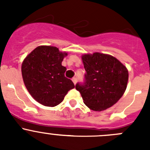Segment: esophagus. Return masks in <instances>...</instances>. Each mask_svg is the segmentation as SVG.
Listing matches in <instances>:
<instances>
[{
  "label": "esophagus",
  "mask_w": 150,
  "mask_h": 150,
  "mask_svg": "<svg viewBox=\"0 0 150 150\" xmlns=\"http://www.w3.org/2000/svg\"><path fill=\"white\" fill-rule=\"evenodd\" d=\"M72 81H73V83H74V85H76V82H77V79H76V78H75V77H74L72 79Z\"/></svg>",
  "instance_id": "34e87169"
}]
</instances>
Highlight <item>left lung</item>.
<instances>
[{
  "instance_id": "left-lung-1",
  "label": "left lung",
  "mask_w": 150,
  "mask_h": 150,
  "mask_svg": "<svg viewBox=\"0 0 150 150\" xmlns=\"http://www.w3.org/2000/svg\"><path fill=\"white\" fill-rule=\"evenodd\" d=\"M82 61L86 71L84 84L76 85L84 104L94 111L114 105L125 93L128 71L116 58L108 54H84Z\"/></svg>"
}]
</instances>
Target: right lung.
I'll return each instance as SVG.
<instances>
[{
    "mask_svg": "<svg viewBox=\"0 0 150 150\" xmlns=\"http://www.w3.org/2000/svg\"><path fill=\"white\" fill-rule=\"evenodd\" d=\"M66 52L55 46H39L22 64V75L26 88L35 100L46 107H55L64 98L74 84L64 76L62 65Z\"/></svg>",
    "mask_w": 150,
    "mask_h": 150,
    "instance_id": "add662e5",
    "label": "right lung"
}]
</instances>
